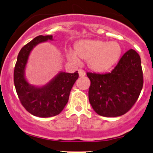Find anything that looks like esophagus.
Wrapping results in <instances>:
<instances>
[{
	"label": "esophagus",
	"instance_id": "34e87169",
	"mask_svg": "<svg viewBox=\"0 0 153 153\" xmlns=\"http://www.w3.org/2000/svg\"><path fill=\"white\" fill-rule=\"evenodd\" d=\"M78 73H79V76L80 77H84L85 75V72L82 70H78Z\"/></svg>",
	"mask_w": 153,
	"mask_h": 153
}]
</instances>
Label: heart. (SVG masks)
I'll use <instances>...</instances> for the list:
<instances>
[{
    "label": "heart",
    "instance_id": "b5f03b06",
    "mask_svg": "<svg viewBox=\"0 0 153 153\" xmlns=\"http://www.w3.org/2000/svg\"><path fill=\"white\" fill-rule=\"evenodd\" d=\"M75 52L68 50L66 55L70 61L79 64L80 59L87 60L88 67L96 73H105L118 62L122 47L114 41L81 39L74 44Z\"/></svg>",
    "mask_w": 153,
    "mask_h": 153
}]
</instances>
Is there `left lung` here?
Instances as JSON below:
<instances>
[{
	"instance_id": "left-lung-1",
	"label": "left lung",
	"mask_w": 153,
	"mask_h": 153,
	"mask_svg": "<svg viewBox=\"0 0 153 153\" xmlns=\"http://www.w3.org/2000/svg\"><path fill=\"white\" fill-rule=\"evenodd\" d=\"M91 80L88 99L99 115L116 117L134 104L143 86L141 59L136 51L128 50L111 73H88Z\"/></svg>"
}]
</instances>
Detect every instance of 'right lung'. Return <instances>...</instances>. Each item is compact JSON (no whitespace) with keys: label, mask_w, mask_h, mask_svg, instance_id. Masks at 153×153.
<instances>
[{"label":"right lung","mask_w":153,"mask_h":153,"mask_svg":"<svg viewBox=\"0 0 153 153\" xmlns=\"http://www.w3.org/2000/svg\"><path fill=\"white\" fill-rule=\"evenodd\" d=\"M53 41L52 35L36 36L20 50L14 68L13 80L19 99L23 106L32 115L51 117L59 114L66 106L78 73L59 71L45 85H31L26 78V68L31 51L36 45Z\"/></svg>","instance_id":"1"}]
</instances>
